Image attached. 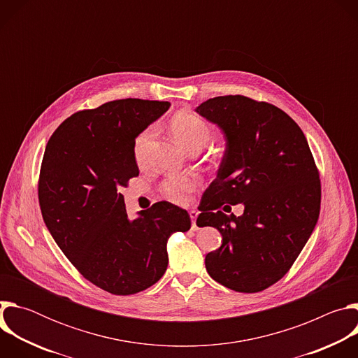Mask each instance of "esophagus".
Returning <instances> with one entry per match:
<instances>
[{
	"label": "esophagus",
	"instance_id": "esophagus-1",
	"mask_svg": "<svg viewBox=\"0 0 358 358\" xmlns=\"http://www.w3.org/2000/svg\"><path fill=\"white\" fill-rule=\"evenodd\" d=\"M196 217H198L196 211H189V218H191V222H192V229H198V227H196Z\"/></svg>",
	"mask_w": 358,
	"mask_h": 358
}]
</instances>
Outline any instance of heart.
Wrapping results in <instances>:
<instances>
[{"label":"heart","instance_id":"b5f03b06","mask_svg":"<svg viewBox=\"0 0 358 358\" xmlns=\"http://www.w3.org/2000/svg\"><path fill=\"white\" fill-rule=\"evenodd\" d=\"M174 138L189 152L201 151L206 148L214 138L213 127L201 116L192 112H178L174 115L170 123ZM155 136V129L147 127L140 131L133 141V152L136 160H141L148 147V143ZM198 182L194 177H171L162 184V192L173 202H185L188 196L195 191Z\"/></svg>","mask_w":358,"mask_h":358}]
</instances>
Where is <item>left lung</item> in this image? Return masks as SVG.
<instances>
[{"label":"left lung","mask_w":358,"mask_h":358,"mask_svg":"<svg viewBox=\"0 0 358 358\" xmlns=\"http://www.w3.org/2000/svg\"><path fill=\"white\" fill-rule=\"evenodd\" d=\"M196 112L227 137L196 220L222 235L221 248L206 257L207 272L235 292L265 290L289 272L319 220L322 185L310 147L296 122L268 101L218 96ZM241 201V217L220 211Z\"/></svg>","instance_id":"obj_1"}]
</instances>
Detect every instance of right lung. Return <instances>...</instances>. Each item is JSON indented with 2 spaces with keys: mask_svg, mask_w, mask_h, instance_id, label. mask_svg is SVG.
Here are the masks:
<instances>
[{
  "mask_svg": "<svg viewBox=\"0 0 358 358\" xmlns=\"http://www.w3.org/2000/svg\"><path fill=\"white\" fill-rule=\"evenodd\" d=\"M169 108V101L112 100L73 113L45 148L38 180L43 221L79 273L112 294L159 282L169 236L191 228L188 213L167 201L130 221L120 192L138 176L136 136Z\"/></svg>",
  "mask_w": 358,
  "mask_h": 358,
  "instance_id": "right-lung-1",
  "label": "right lung"
}]
</instances>
